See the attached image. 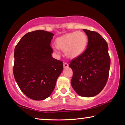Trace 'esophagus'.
<instances>
[{"label": "esophagus", "instance_id": "esophagus-1", "mask_svg": "<svg viewBox=\"0 0 125 125\" xmlns=\"http://www.w3.org/2000/svg\"><path fill=\"white\" fill-rule=\"evenodd\" d=\"M63 66H64V68H67L68 67V64L67 62H64V63H63Z\"/></svg>", "mask_w": 125, "mask_h": 125}]
</instances>
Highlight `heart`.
<instances>
[{
    "label": "heart",
    "mask_w": 125,
    "mask_h": 125,
    "mask_svg": "<svg viewBox=\"0 0 125 125\" xmlns=\"http://www.w3.org/2000/svg\"><path fill=\"white\" fill-rule=\"evenodd\" d=\"M88 42L87 36L82 31L67 33L56 40L57 48L64 51L65 56L71 58H75L81 54L85 51ZM54 50L58 52L57 48H54Z\"/></svg>",
    "instance_id": "1"
}]
</instances>
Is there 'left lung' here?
I'll use <instances>...</instances> for the list:
<instances>
[{
	"instance_id": "8db88e82",
	"label": "left lung",
	"mask_w": 125,
	"mask_h": 125,
	"mask_svg": "<svg viewBox=\"0 0 125 125\" xmlns=\"http://www.w3.org/2000/svg\"><path fill=\"white\" fill-rule=\"evenodd\" d=\"M83 30L88 36L87 48L69 63L73 71L71 84L79 95L93 97L100 93L106 85L110 58L105 39L95 31Z\"/></svg>"
}]
</instances>
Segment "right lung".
Wrapping results in <instances>:
<instances>
[{"mask_svg":"<svg viewBox=\"0 0 125 125\" xmlns=\"http://www.w3.org/2000/svg\"><path fill=\"white\" fill-rule=\"evenodd\" d=\"M53 33L36 30L25 34L14 50V76L29 98L42 100L49 97L63 69L62 61L52 57Z\"/></svg>","mask_w":125,"mask_h":125,"instance_id":"1","label":"right lung"}]
</instances>
